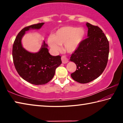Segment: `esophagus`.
I'll return each mask as SVG.
<instances>
[{
	"mask_svg": "<svg viewBox=\"0 0 123 123\" xmlns=\"http://www.w3.org/2000/svg\"><path fill=\"white\" fill-rule=\"evenodd\" d=\"M61 60H62V62L63 63H67L68 62V60L67 59V58L66 57L65 55H62L61 57Z\"/></svg>",
	"mask_w": 123,
	"mask_h": 123,
	"instance_id": "obj_1",
	"label": "esophagus"
}]
</instances>
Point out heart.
<instances>
[{
    "label": "heart",
    "mask_w": 123,
    "mask_h": 123,
    "mask_svg": "<svg viewBox=\"0 0 123 123\" xmlns=\"http://www.w3.org/2000/svg\"><path fill=\"white\" fill-rule=\"evenodd\" d=\"M85 35V31L82 28L63 26L58 29L53 37L48 39V43L54 51L61 49V45L64 44V49L72 53L79 47Z\"/></svg>",
    "instance_id": "1"
}]
</instances>
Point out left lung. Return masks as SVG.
Masks as SVG:
<instances>
[{
    "instance_id": "obj_1",
    "label": "left lung",
    "mask_w": 123,
    "mask_h": 123,
    "mask_svg": "<svg viewBox=\"0 0 123 123\" xmlns=\"http://www.w3.org/2000/svg\"><path fill=\"white\" fill-rule=\"evenodd\" d=\"M86 25L88 37L82 40L70 59L76 65V71L70 75L81 84L91 82L103 73L109 54V41L101 29L88 23Z\"/></svg>"
}]
</instances>
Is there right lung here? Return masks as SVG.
Returning a JSON list of instances; mask_svg holds the SVG:
<instances>
[{
    "label": "right lung",
    "mask_w": 123,
    "mask_h": 123,
    "mask_svg": "<svg viewBox=\"0 0 123 123\" xmlns=\"http://www.w3.org/2000/svg\"><path fill=\"white\" fill-rule=\"evenodd\" d=\"M43 24L44 23H41L25 27L18 33L12 47V57L17 72L24 80L36 85L50 81L56 68L62 63L60 55L54 56L49 53L45 42L36 53H30L22 47L21 39L25 31L31 29H40Z\"/></svg>",
    "instance_id": "obj_1"
}]
</instances>
